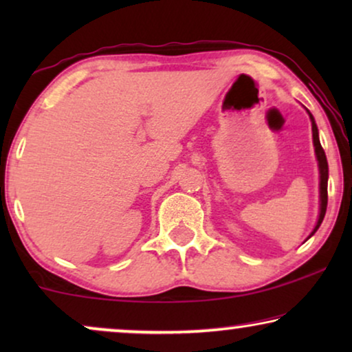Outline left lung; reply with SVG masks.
Wrapping results in <instances>:
<instances>
[{"label":"left lung","mask_w":352,"mask_h":352,"mask_svg":"<svg viewBox=\"0 0 352 352\" xmlns=\"http://www.w3.org/2000/svg\"><path fill=\"white\" fill-rule=\"evenodd\" d=\"M309 117H311V122H312V138H314L316 155H317V160H319V170H320V214H319V221H317V224L314 228V232H316V230L319 229V226L322 224V221H324V216H325V211H327V201H329V194H327V181H329V163H327V157H325L324 148H322V146H320L319 131H317L314 118H312L311 113H309ZM314 232H312V234H314Z\"/></svg>","instance_id":"1"}]
</instances>
